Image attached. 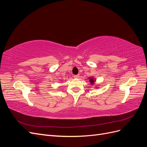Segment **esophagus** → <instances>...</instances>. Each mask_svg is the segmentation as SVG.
Returning a JSON list of instances; mask_svg holds the SVG:
<instances>
[{"label": "esophagus", "mask_w": 147, "mask_h": 147, "mask_svg": "<svg viewBox=\"0 0 147 147\" xmlns=\"http://www.w3.org/2000/svg\"><path fill=\"white\" fill-rule=\"evenodd\" d=\"M74 77L75 78H78L80 77V75H75L74 76Z\"/></svg>", "instance_id": "esophagus-1"}]
</instances>
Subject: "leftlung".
Here are the masks:
<instances>
[{"mask_svg": "<svg viewBox=\"0 0 147 147\" xmlns=\"http://www.w3.org/2000/svg\"><path fill=\"white\" fill-rule=\"evenodd\" d=\"M89 79H90V82L91 84H94V82L96 81V80H94V78H91V77H90V78H89Z\"/></svg>", "mask_w": 147, "mask_h": 147, "instance_id": "8db88e82", "label": "left lung"}]
</instances>
